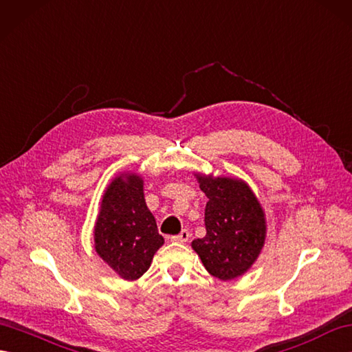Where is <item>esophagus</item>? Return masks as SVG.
<instances>
[{"label":"esophagus","mask_w":352,"mask_h":352,"mask_svg":"<svg viewBox=\"0 0 352 352\" xmlns=\"http://www.w3.org/2000/svg\"><path fill=\"white\" fill-rule=\"evenodd\" d=\"M190 237H191L190 231H188V230H182L181 233H179L177 236H173V237H171V241L176 242V243H185V242L190 241Z\"/></svg>","instance_id":"obj_1"}]
</instances>
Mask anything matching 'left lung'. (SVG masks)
I'll list each match as a JSON object with an SVG mask.
<instances>
[{
    "instance_id": "left-lung-1",
    "label": "left lung",
    "mask_w": 352,
    "mask_h": 352,
    "mask_svg": "<svg viewBox=\"0 0 352 352\" xmlns=\"http://www.w3.org/2000/svg\"><path fill=\"white\" fill-rule=\"evenodd\" d=\"M209 201L204 209L206 236L191 246L212 276H242L258 258L265 241V218L248 184L236 177L195 175Z\"/></svg>"
}]
</instances>
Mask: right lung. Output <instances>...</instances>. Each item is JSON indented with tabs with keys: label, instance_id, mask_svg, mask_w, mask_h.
I'll return each mask as SVG.
<instances>
[{
	"label": "right lung",
	"instance_id": "obj_1",
	"mask_svg": "<svg viewBox=\"0 0 352 352\" xmlns=\"http://www.w3.org/2000/svg\"><path fill=\"white\" fill-rule=\"evenodd\" d=\"M96 251L119 276L139 279L164 243L135 173L116 176L106 188L94 228Z\"/></svg>",
	"mask_w": 352,
	"mask_h": 352
}]
</instances>
